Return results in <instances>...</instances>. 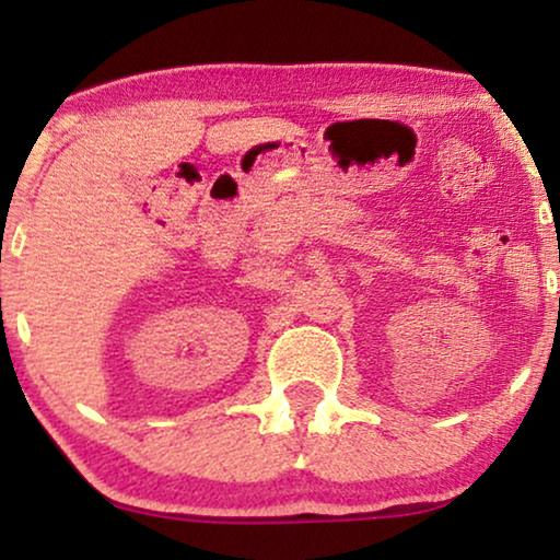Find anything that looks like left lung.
Segmentation results:
<instances>
[{"label":"left lung","instance_id":"obj_1","mask_svg":"<svg viewBox=\"0 0 560 560\" xmlns=\"http://www.w3.org/2000/svg\"><path fill=\"white\" fill-rule=\"evenodd\" d=\"M558 303H560V301H558Z\"/></svg>","mask_w":560,"mask_h":560}]
</instances>
